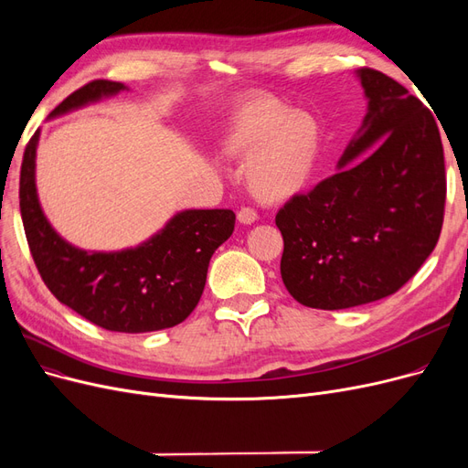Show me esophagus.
I'll use <instances>...</instances> for the list:
<instances>
[{"label": "esophagus", "instance_id": "esophagus-1", "mask_svg": "<svg viewBox=\"0 0 468 468\" xmlns=\"http://www.w3.org/2000/svg\"><path fill=\"white\" fill-rule=\"evenodd\" d=\"M256 220H258V212L253 208L244 207V208L238 210V222L239 224H253Z\"/></svg>", "mask_w": 468, "mask_h": 468}]
</instances>
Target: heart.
<instances>
[{"mask_svg": "<svg viewBox=\"0 0 468 468\" xmlns=\"http://www.w3.org/2000/svg\"><path fill=\"white\" fill-rule=\"evenodd\" d=\"M218 140L232 158H246V187L263 203L299 195L320 154L318 121L306 111H291L271 95L250 97L238 105Z\"/></svg>", "mask_w": 468, "mask_h": 468, "instance_id": "heart-1", "label": "heart"}]
</instances>
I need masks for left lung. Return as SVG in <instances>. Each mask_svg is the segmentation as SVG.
<instances>
[{
    "label": "left lung",
    "mask_w": 468,
    "mask_h": 468,
    "mask_svg": "<svg viewBox=\"0 0 468 468\" xmlns=\"http://www.w3.org/2000/svg\"><path fill=\"white\" fill-rule=\"evenodd\" d=\"M361 129L337 172L285 203L281 277L294 301L342 310L399 291L433 251L443 224L445 160L430 109L371 68Z\"/></svg>",
    "instance_id": "obj_1"
}]
</instances>
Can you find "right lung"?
<instances>
[{"mask_svg": "<svg viewBox=\"0 0 468 468\" xmlns=\"http://www.w3.org/2000/svg\"><path fill=\"white\" fill-rule=\"evenodd\" d=\"M129 90L124 83L95 80L56 107L48 119ZM40 131L23 154L19 207L27 242L50 292L74 313L109 332L144 334L186 320L199 303L208 261L234 232L230 208H189L136 248L88 251L52 229L37 193V146Z\"/></svg>", "mask_w": 468, "mask_h": 468, "instance_id": "right-lung-1", "label": "right lung"}]
</instances>
